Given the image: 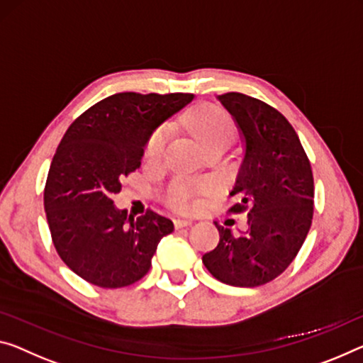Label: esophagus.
I'll return each instance as SVG.
<instances>
[{"mask_svg": "<svg viewBox=\"0 0 363 363\" xmlns=\"http://www.w3.org/2000/svg\"><path fill=\"white\" fill-rule=\"evenodd\" d=\"M189 224H191V220H189V219H183V217H175V219H174V225H175L177 228L188 227Z\"/></svg>", "mask_w": 363, "mask_h": 363, "instance_id": "34e87169", "label": "esophagus"}]
</instances>
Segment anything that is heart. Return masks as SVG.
<instances>
[{"label":"heart","instance_id":"1","mask_svg":"<svg viewBox=\"0 0 363 363\" xmlns=\"http://www.w3.org/2000/svg\"><path fill=\"white\" fill-rule=\"evenodd\" d=\"M186 126L191 130L198 141L206 149L227 146L235 138V123L232 116L217 105H198L185 116ZM167 139V128L159 126L147 136L143 147L144 162H155L162 157ZM209 188L208 182H191L186 178H177L167 188V203L178 209H186L191 206L194 194Z\"/></svg>","mask_w":363,"mask_h":363}]
</instances>
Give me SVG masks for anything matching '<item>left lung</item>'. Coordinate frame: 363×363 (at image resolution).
I'll return each instance as SVG.
<instances>
[{"label":"left lung","instance_id":"obj_1","mask_svg":"<svg viewBox=\"0 0 363 363\" xmlns=\"http://www.w3.org/2000/svg\"><path fill=\"white\" fill-rule=\"evenodd\" d=\"M245 138V159L228 213H247L245 232L214 222L219 245L203 256L217 281L258 287L274 281L295 259L313 219L315 185L310 160L286 116L263 100L240 92L219 96Z\"/></svg>","mask_w":363,"mask_h":363}]
</instances>
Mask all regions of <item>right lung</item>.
<instances>
[{"instance_id":"obj_1","label":"right lung","mask_w":363,"mask_h":363,"mask_svg":"<svg viewBox=\"0 0 363 363\" xmlns=\"http://www.w3.org/2000/svg\"><path fill=\"white\" fill-rule=\"evenodd\" d=\"M193 94L120 92L72 121L43 189V206L60 258L104 289L131 286L147 274L160 238L174 222L152 209L138 219L116 211L123 178L141 167L147 136Z\"/></svg>"}]
</instances>
